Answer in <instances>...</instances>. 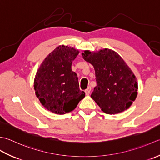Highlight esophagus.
<instances>
[{
  "label": "esophagus",
  "mask_w": 160,
  "mask_h": 160,
  "mask_svg": "<svg viewBox=\"0 0 160 160\" xmlns=\"http://www.w3.org/2000/svg\"><path fill=\"white\" fill-rule=\"evenodd\" d=\"M90 91H91V88L90 87H88L86 90H85V92H86V95H89V94L90 93Z\"/></svg>",
  "instance_id": "esophagus-1"
}]
</instances>
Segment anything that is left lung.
I'll return each instance as SVG.
<instances>
[{
	"label": "left lung",
	"instance_id": "left-lung-1",
	"mask_svg": "<svg viewBox=\"0 0 160 160\" xmlns=\"http://www.w3.org/2000/svg\"><path fill=\"white\" fill-rule=\"evenodd\" d=\"M95 70L97 86L91 97L103 112L114 115L124 111L138 95V82L132 70L115 51L103 49L82 53Z\"/></svg>",
	"mask_w": 160,
	"mask_h": 160
}]
</instances>
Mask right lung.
Instances as JSON below:
<instances>
[{
  "label": "right lung",
  "mask_w": 160,
  "mask_h": 160,
  "mask_svg": "<svg viewBox=\"0 0 160 160\" xmlns=\"http://www.w3.org/2000/svg\"><path fill=\"white\" fill-rule=\"evenodd\" d=\"M79 52L65 45L55 48L45 58L34 78L36 95L47 110L63 115L72 111L85 97L79 89L72 63Z\"/></svg>",
  "instance_id": "1"
}]
</instances>
